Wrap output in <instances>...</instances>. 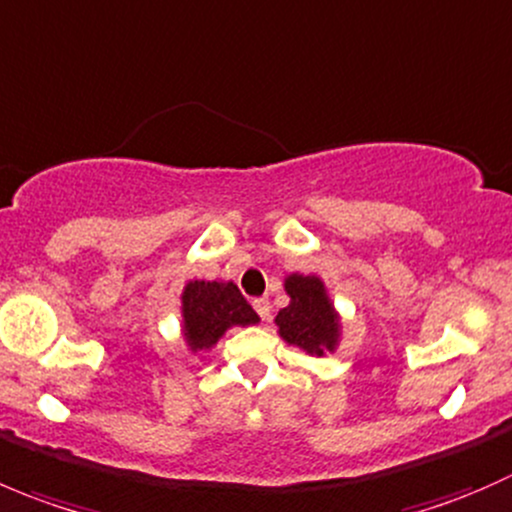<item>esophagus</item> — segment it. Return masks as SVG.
I'll return each mask as SVG.
<instances>
[{
  "label": "esophagus",
  "instance_id": "obj_1",
  "mask_svg": "<svg viewBox=\"0 0 512 512\" xmlns=\"http://www.w3.org/2000/svg\"><path fill=\"white\" fill-rule=\"evenodd\" d=\"M251 306H254V311L258 313L261 321H268V313H271V303H268V298H254Z\"/></svg>",
  "mask_w": 512,
  "mask_h": 512
}]
</instances>
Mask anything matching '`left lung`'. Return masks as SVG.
<instances>
[{
  "mask_svg": "<svg viewBox=\"0 0 512 512\" xmlns=\"http://www.w3.org/2000/svg\"><path fill=\"white\" fill-rule=\"evenodd\" d=\"M286 293L291 303L281 308L276 316L278 333L286 343L323 356V351H333L338 343V316L328 293L318 276H301L293 273L286 278Z\"/></svg>",
  "mask_w": 512,
  "mask_h": 512,
  "instance_id": "8db88e82",
  "label": "left lung"
}]
</instances>
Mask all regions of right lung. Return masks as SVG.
<instances>
[{
	"instance_id": "right-lung-1",
	"label": "right lung",
	"mask_w": 512,
	"mask_h": 512,
	"mask_svg": "<svg viewBox=\"0 0 512 512\" xmlns=\"http://www.w3.org/2000/svg\"><path fill=\"white\" fill-rule=\"evenodd\" d=\"M184 336L191 351L211 348L226 328L258 323L254 308L241 296L239 286L219 281H191L181 296Z\"/></svg>"
}]
</instances>
